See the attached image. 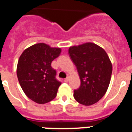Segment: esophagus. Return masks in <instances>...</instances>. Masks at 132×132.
<instances>
[{
    "instance_id": "obj_1",
    "label": "esophagus",
    "mask_w": 132,
    "mask_h": 132,
    "mask_svg": "<svg viewBox=\"0 0 132 132\" xmlns=\"http://www.w3.org/2000/svg\"><path fill=\"white\" fill-rule=\"evenodd\" d=\"M68 79H68V77H66V79H64V82H68Z\"/></svg>"
}]
</instances>
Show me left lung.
Returning a JSON list of instances; mask_svg holds the SVG:
<instances>
[{
	"mask_svg": "<svg viewBox=\"0 0 132 132\" xmlns=\"http://www.w3.org/2000/svg\"><path fill=\"white\" fill-rule=\"evenodd\" d=\"M76 66L81 84L73 96L80 104H95L106 93L110 83L112 64L105 50L93 43H86L68 49Z\"/></svg>",
	"mask_w": 132,
	"mask_h": 132,
	"instance_id": "obj_1",
	"label": "left lung"
}]
</instances>
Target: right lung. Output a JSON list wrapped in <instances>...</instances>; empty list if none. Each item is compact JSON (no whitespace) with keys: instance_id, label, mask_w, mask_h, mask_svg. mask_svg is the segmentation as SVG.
<instances>
[{"instance_id":"1","label":"right lung","mask_w":132,"mask_h":132,"mask_svg":"<svg viewBox=\"0 0 132 132\" xmlns=\"http://www.w3.org/2000/svg\"><path fill=\"white\" fill-rule=\"evenodd\" d=\"M60 53L61 48L39 43L26 49L19 57L16 69L19 84L25 94L38 104L47 103L57 95L62 83L56 79L51 63Z\"/></svg>"}]
</instances>
